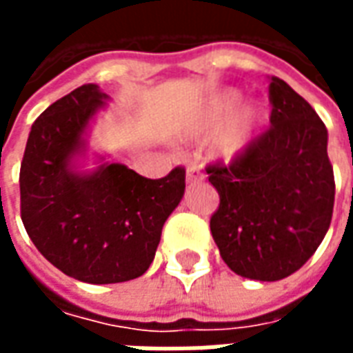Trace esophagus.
<instances>
[{"instance_id": "obj_1", "label": "esophagus", "mask_w": 353, "mask_h": 353, "mask_svg": "<svg viewBox=\"0 0 353 353\" xmlns=\"http://www.w3.org/2000/svg\"><path fill=\"white\" fill-rule=\"evenodd\" d=\"M200 179H202V172L199 168L187 170V183H196Z\"/></svg>"}]
</instances>
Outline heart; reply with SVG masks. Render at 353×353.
<instances>
[{
    "label": "heart",
    "mask_w": 353,
    "mask_h": 353,
    "mask_svg": "<svg viewBox=\"0 0 353 353\" xmlns=\"http://www.w3.org/2000/svg\"><path fill=\"white\" fill-rule=\"evenodd\" d=\"M238 98L240 94L230 88L214 94L181 130L183 138H199L218 126L206 143L210 161H238L248 153L259 134L265 119L261 103L244 101L234 108Z\"/></svg>",
    "instance_id": "1"
}]
</instances>
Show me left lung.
<instances>
[{"label":"left lung","mask_w":353,"mask_h":353,"mask_svg":"<svg viewBox=\"0 0 353 353\" xmlns=\"http://www.w3.org/2000/svg\"><path fill=\"white\" fill-rule=\"evenodd\" d=\"M270 128L230 166H208L219 192L210 229L223 261L250 280L296 272L325 238L334 204L327 128L285 81L272 77Z\"/></svg>","instance_id":"1"}]
</instances>
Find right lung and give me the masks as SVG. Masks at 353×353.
Here are the masks:
<instances>
[{
  "label": "right lung",
  "mask_w": 353,
  "mask_h": 353,
  "mask_svg": "<svg viewBox=\"0 0 353 353\" xmlns=\"http://www.w3.org/2000/svg\"><path fill=\"white\" fill-rule=\"evenodd\" d=\"M105 100L90 83L54 101L32 124L20 164L28 236L50 265L87 283H119L145 272L185 192L181 166L161 179L119 162L77 170L88 126Z\"/></svg>",
  "instance_id": "add662e5"
}]
</instances>
